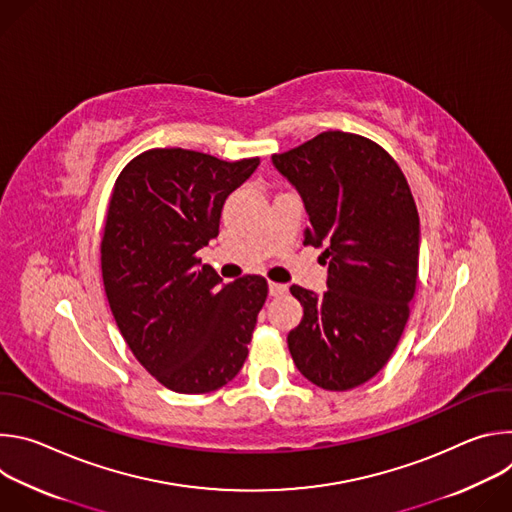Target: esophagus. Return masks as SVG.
<instances>
[{
    "label": "esophagus",
    "mask_w": 512,
    "mask_h": 512,
    "mask_svg": "<svg viewBox=\"0 0 512 512\" xmlns=\"http://www.w3.org/2000/svg\"><path fill=\"white\" fill-rule=\"evenodd\" d=\"M287 285L285 283H275V281H271L269 283V296H273V298H277V296H283V294H287Z\"/></svg>",
    "instance_id": "34e87169"
}]
</instances>
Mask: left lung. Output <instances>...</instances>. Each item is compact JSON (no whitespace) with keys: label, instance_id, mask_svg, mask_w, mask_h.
Returning <instances> with one entry per match:
<instances>
[{"label":"left lung","instance_id":"obj_1","mask_svg":"<svg viewBox=\"0 0 512 512\" xmlns=\"http://www.w3.org/2000/svg\"><path fill=\"white\" fill-rule=\"evenodd\" d=\"M300 192L310 225L304 245L326 247L322 296L291 285L304 306L287 346L298 371L326 391L373 379L409 320L419 265V214L399 164L369 137L324 131L273 154Z\"/></svg>","mask_w":512,"mask_h":512}]
</instances>
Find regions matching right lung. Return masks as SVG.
<instances>
[{"instance_id":"add662e5","label":"right lung","mask_w":512,"mask_h":512,"mask_svg":"<svg viewBox=\"0 0 512 512\" xmlns=\"http://www.w3.org/2000/svg\"><path fill=\"white\" fill-rule=\"evenodd\" d=\"M259 166L182 148L135 156L117 176L101 241L105 294L141 367L176 393L221 389L241 371L267 279L221 277L196 257Z\"/></svg>"}]
</instances>
